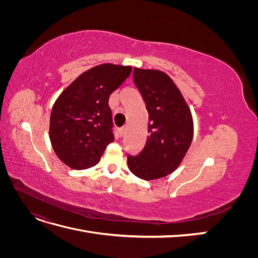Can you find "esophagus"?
<instances>
[{"label": "esophagus", "instance_id": "34e87169", "mask_svg": "<svg viewBox=\"0 0 258 258\" xmlns=\"http://www.w3.org/2000/svg\"><path fill=\"white\" fill-rule=\"evenodd\" d=\"M124 134H126V127H122V128L119 129V136L123 137Z\"/></svg>", "mask_w": 258, "mask_h": 258}]
</instances>
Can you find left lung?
I'll return each mask as SVG.
<instances>
[{
    "label": "left lung",
    "mask_w": 258,
    "mask_h": 258,
    "mask_svg": "<svg viewBox=\"0 0 258 258\" xmlns=\"http://www.w3.org/2000/svg\"><path fill=\"white\" fill-rule=\"evenodd\" d=\"M134 82L146 104L150 136L141 153L128 156V168L136 176L152 181L181 165L192 141V116L182 92L165 72L135 68Z\"/></svg>",
    "instance_id": "left-lung-1"
}]
</instances>
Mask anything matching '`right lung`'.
<instances>
[{"instance_id":"add662e5","label":"right lung","mask_w":258,"mask_h":258,"mask_svg":"<svg viewBox=\"0 0 258 258\" xmlns=\"http://www.w3.org/2000/svg\"><path fill=\"white\" fill-rule=\"evenodd\" d=\"M130 66L103 63L82 73L60 93L49 121L58 158L74 170L96 166L114 141L108 98L130 75Z\"/></svg>"}]
</instances>
